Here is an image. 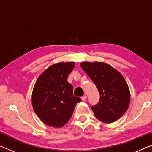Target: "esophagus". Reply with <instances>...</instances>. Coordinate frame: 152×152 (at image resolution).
<instances>
[{"instance_id":"esophagus-1","label":"esophagus","mask_w":152,"mask_h":152,"mask_svg":"<svg viewBox=\"0 0 152 152\" xmlns=\"http://www.w3.org/2000/svg\"><path fill=\"white\" fill-rule=\"evenodd\" d=\"M81 99H82V101H83V102H84V101H85L86 99V96L84 95L83 97H81Z\"/></svg>"}]
</instances>
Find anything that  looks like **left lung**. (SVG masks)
Listing matches in <instances>:
<instances>
[{"mask_svg": "<svg viewBox=\"0 0 152 152\" xmlns=\"http://www.w3.org/2000/svg\"><path fill=\"white\" fill-rule=\"evenodd\" d=\"M82 69L97 86L100 95L97 105L91 106L95 117L112 123L123 115L130 103V91L120 72L103 62H82Z\"/></svg>", "mask_w": 152, "mask_h": 152, "instance_id": "obj_1", "label": "left lung"}]
</instances>
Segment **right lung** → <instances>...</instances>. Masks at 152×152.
<instances>
[{
	"label": "right lung",
	"instance_id": "1",
	"mask_svg": "<svg viewBox=\"0 0 152 152\" xmlns=\"http://www.w3.org/2000/svg\"><path fill=\"white\" fill-rule=\"evenodd\" d=\"M74 62L52 65L38 77L32 94V107L38 118L48 126L62 127L70 119L81 99L73 95V86L67 79Z\"/></svg>",
	"mask_w": 152,
	"mask_h": 152
}]
</instances>
